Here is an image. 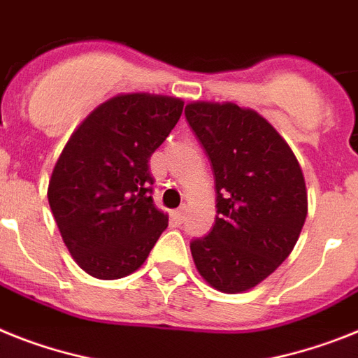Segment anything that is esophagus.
Here are the masks:
<instances>
[{
	"mask_svg": "<svg viewBox=\"0 0 358 358\" xmlns=\"http://www.w3.org/2000/svg\"><path fill=\"white\" fill-rule=\"evenodd\" d=\"M185 215H187V209L185 207H180V209H176V211L173 213V216L176 218L178 222H182L185 218Z\"/></svg>",
	"mask_w": 358,
	"mask_h": 358,
	"instance_id": "esophagus-1",
	"label": "esophagus"
}]
</instances>
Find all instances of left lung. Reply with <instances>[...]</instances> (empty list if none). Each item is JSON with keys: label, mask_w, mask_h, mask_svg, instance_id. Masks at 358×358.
<instances>
[{"label": "left lung", "mask_w": 358, "mask_h": 358, "mask_svg": "<svg viewBox=\"0 0 358 358\" xmlns=\"http://www.w3.org/2000/svg\"><path fill=\"white\" fill-rule=\"evenodd\" d=\"M185 118L215 173L213 231L191 244L203 280L222 293L253 289L295 248L308 191L295 152L253 109L193 101Z\"/></svg>", "instance_id": "left-lung-1"}]
</instances>
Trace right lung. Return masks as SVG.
<instances>
[{
  "label": "right lung",
  "mask_w": 358,
  "mask_h": 358,
  "mask_svg": "<svg viewBox=\"0 0 358 358\" xmlns=\"http://www.w3.org/2000/svg\"><path fill=\"white\" fill-rule=\"evenodd\" d=\"M184 110L173 96L116 94L87 114L49 180L50 211L83 271L116 280L142 267L169 216L155 206L149 158Z\"/></svg>",
  "instance_id": "1"
}]
</instances>
